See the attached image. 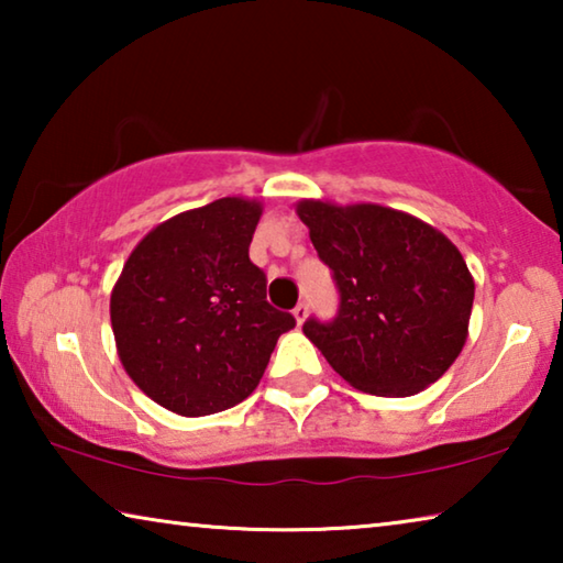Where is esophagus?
Here are the masks:
<instances>
[{"label":"esophagus","mask_w":563,"mask_h":563,"mask_svg":"<svg viewBox=\"0 0 563 563\" xmlns=\"http://www.w3.org/2000/svg\"><path fill=\"white\" fill-rule=\"evenodd\" d=\"M292 318H295V322H298V325H302V322H305V318H308V302H298V305H295V308H292Z\"/></svg>","instance_id":"34e87169"}]
</instances>
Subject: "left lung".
I'll return each mask as SVG.
<instances>
[{"instance_id": "left-lung-1", "label": "left lung", "mask_w": 563, "mask_h": 563, "mask_svg": "<svg viewBox=\"0 0 563 563\" xmlns=\"http://www.w3.org/2000/svg\"><path fill=\"white\" fill-rule=\"evenodd\" d=\"M300 221L338 285V316L305 338L352 387L409 397L460 357L474 280L450 238L395 208L300 201Z\"/></svg>"}]
</instances>
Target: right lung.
Instances as JSON below:
<instances>
[{
    "label": "right lung",
    "mask_w": 563,
    "mask_h": 563,
    "mask_svg": "<svg viewBox=\"0 0 563 563\" xmlns=\"http://www.w3.org/2000/svg\"><path fill=\"white\" fill-rule=\"evenodd\" d=\"M263 208L218 198L156 225L111 290L121 365L139 389L184 417L223 412L258 387L275 342L295 328L265 300L247 258Z\"/></svg>",
    "instance_id": "add662e5"
}]
</instances>
